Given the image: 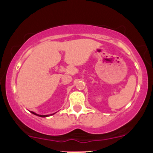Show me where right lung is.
<instances>
[{"mask_svg":"<svg viewBox=\"0 0 153 153\" xmlns=\"http://www.w3.org/2000/svg\"><path fill=\"white\" fill-rule=\"evenodd\" d=\"M32 112V114H34V115H38V116H39V117H42V118H45V117L49 116V115H38V114H36V113H35V112ZM52 115H53V114H52Z\"/></svg>","mask_w":153,"mask_h":153,"instance_id":"add662e5","label":"right lung"}]
</instances>
